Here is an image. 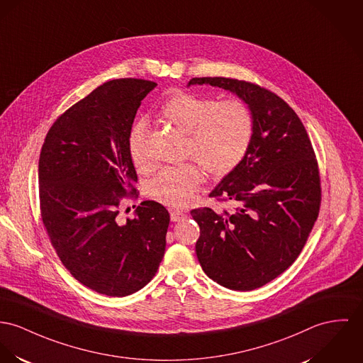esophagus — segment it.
Here are the masks:
<instances>
[{
    "label": "esophagus",
    "mask_w": 363,
    "mask_h": 363,
    "mask_svg": "<svg viewBox=\"0 0 363 363\" xmlns=\"http://www.w3.org/2000/svg\"><path fill=\"white\" fill-rule=\"evenodd\" d=\"M169 218L172 223H178V221H182L186 218V213L182 210H174V211H171Z\"/></svg>",
    "instance_id": "1"
}]
</instances>
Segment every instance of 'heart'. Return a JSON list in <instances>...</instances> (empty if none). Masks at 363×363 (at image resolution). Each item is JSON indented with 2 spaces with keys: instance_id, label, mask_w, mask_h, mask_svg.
<instances>
[{
  "instance_id": "heart-1",
  "label": "heart",
  "mask_w": 363,
  "mask_h": 363,
  "mask_svg": "<svg viewBox=\"0 0 363 363\" xmlns=\"http://www.w3.org/2000/svg\"><path fill=\"white\" fill-rule=\"evenodd\" d=\"M159 116L186 134V153L213 175L221 177L235 169L250 147L254 121L250 109L242 101L216 102L213 98L178 89L162 104ZM146 134L147 125L140 120L128 137L131 160L140 168L149 164ZM201 181V169L194 163L171 166L153 178L149 195L171 207H184L195 199Z\"/></svg>"
}]
</instances>
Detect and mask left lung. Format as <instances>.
Segmentation results:
<instances>
[{"label": "left lung", "mask_w": 363, "mask_h": 363, "mask_svg": "<svg viewBox=\"0 0 363 363\" xmlns=\"http://www.w3.org/2000/svg\"><path fill=\"white\" fill-rule=\"evenodd\" d=\"M196 84L236 94L252 116L245 159L210 194L236 208L191 211L200 226L196 255L204 274L249 291L278 278L303 250L319 214L318 162L301 120L277 94L225 77H195L188 86Z\"/></svg>", "instance_id": "8db88e82"}]
</instances>
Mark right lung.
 I'll return each instance as SVG.
<instances>
[{
	"mask_svg": "<svg viewBox=\"0 0 363 363\" xmlns=\"http://www.w3.org/2000/svg\"><path fill=\"white\" fill-rule=\"evenodd\" d=\"M157 84L120 79L99 85L57 117L40 153L43 223L62 264L96 293L124 297L156 275L169 214L145 200L117 221L121 197L137 195L128 137L142 99Z\"/></svg>",
	"mask_w": 363,
	"mask_h": 363,
	"instance_id": "1",
	"label": "right lung"
}]
</instances>
